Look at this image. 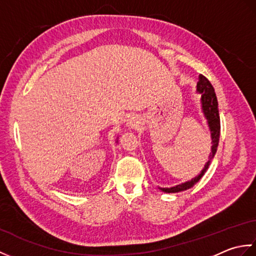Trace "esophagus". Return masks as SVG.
<instances>
[{"instance_id":"obj_1","label":"esophagus","mask_w":256,"mask_h":256,"mask_svg":"<svg viewBox=\"0 0 256 256\" xmlns=\"http://www.w3.org/2000/svg\"><path fill=\"white\" fill-rule=\"evenodd\" d=\"M138 124H140V122L138 121V118H135L133 116V118H131L128 120V126L130 128H138Z\"/></svg>"}]
</instances>
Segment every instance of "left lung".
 Instances as JSON below:
<instances>
[{
	"instance_id": "obj_1",
	"label": "left lung",
	"mask_w": 256,
	"mask_h": 256,
	"mask_svg": "<svg viewBox=\"0 0 256 256\" xmlns=\"http://www.w3.org/2000/svg\"><path fill=\"white\" fill-rule=\"evenodd\" d=\"M197 94H200V103H201V111L204 118L206 120V124H208L209 131H210V138H211V150L209 153V160L204 164L202 170L200 172L198 176L190 179V180L182 182L177 186H174L170 188H162L158 187L162 192L166 194H175L184 192L189 188L194 187L197 184L201 177L204 175V172L208 170L211 160L216 155V148H218L219 144V138H220V116H219V108H218V100H216V96L214 86H211L210 81L206 79L204 76H199V81L197 84Z\"/></svg>"
}]
</instances>
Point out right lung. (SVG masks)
<instances>
[{"instance_id": "add662e5", "label": "right lung", "mask_w": 256, "mask_h": 256, "mask_svg": "<svg viewBox=\"0 0 256 256\" xmlns=\"http://www.w3.org/2000/svg\"><path fill=\"white\" fill-rule=\"evenodd\" d=\"M116 142H118V140H116Z\"/></svg>"}]
</instances>
